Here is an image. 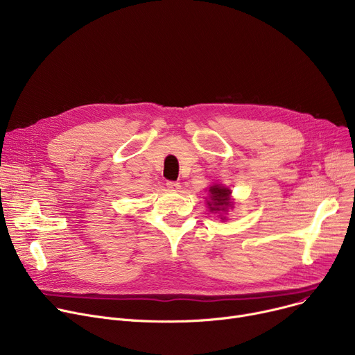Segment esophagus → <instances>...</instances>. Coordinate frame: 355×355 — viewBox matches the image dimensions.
Listing matches in <instances>:
<instances>
[{
  "label": "esophagus",
  "mask_w": 355,
  "mask_h": 355,
  "mask_svg": "<svg viewBox=\"0 0 355 355\" xmlns=\"http://www.w3.org/2000/svg\"><path fill=\"white\" fill-rule=\"evenodd\" d=\"M180 187H181V185L177 181H166V189L170 191H178Z\"/></svg>",
  "instance_id": "esophagus-1"
}]
</instances>
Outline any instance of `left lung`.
<instances>
[{
	"label": "left lung",
	"mask_w": 355,
	"mask_h": 355,
	"mask_svg": "<svg viewBox=\"0 0 355 355\" xmlns=\"http://www.w3.org/2000/svg\"><path fill=\"white\" fill-rule=\"evenodd\" d=\"M210 201L207 202L211 211H226L230 207V194L232 191L221 185H213L210 187Z\"/></svg>",
	"instance_id": "1"
}]
</instances>
